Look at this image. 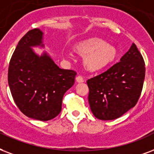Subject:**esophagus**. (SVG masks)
<instances>
[{"label": "esophagus", "instance_id": "obj_1", "mask_svg": "<svg viewBox=\"0 0 154 154\" xmlns=\"http://www.w3.org/2000/svg\"><path fill=\"white\" fill-rule=\"evenodd\" d=\"M75 80L77 83H83V82H84V79H83V78L80 75L77 76V77L75 78Z\"/></svg>", "mask_w": 154, "mask_h": 154}]
</instances>
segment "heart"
Wrapping results in <instances>:
<instances>
[{"label":"heart","mask_w":154,"mask_h":154,"mask_svg":"<svg viewBox=\"0 0 154 154\" xmlns=\"http://www.w3.org/2000/svg\"><path fill=\"white\" fill-rule=\"evenodd\" d=\"M75 50L83 56V65L90 71H100L108 67L114 63L118 54L115 46L99 38L79 42L75 46Z\"/></svg>","instance_id":"heart-1"}]
</instances>
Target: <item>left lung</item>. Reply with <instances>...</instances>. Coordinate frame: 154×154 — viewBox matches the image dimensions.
I'll return each mask as SVG.
<instances>
[{
    "instance_id": "left-lung-1",
    "label": "left lung",
    "mask_w": 154,
    "mask_h": 154,
    "mask_svg": "<svg viewBox=\"0 0 154 154\" xmlns=\"http://www.w3.org/2000/svg\"><path fill=\"white\" fill-rule=\"evenodd\" d=\"M145 75V62L133 43L120 62L87 81L91 110L102 120L120 117L137 103Z\"/></svg>"
}]
</instances>
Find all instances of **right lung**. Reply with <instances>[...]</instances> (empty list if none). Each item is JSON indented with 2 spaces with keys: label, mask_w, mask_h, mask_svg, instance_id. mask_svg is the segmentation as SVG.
Masks as SVG:
<instances>
[{
  "label": "right lung",
  "mask_w": 154,
  "mask_h": 154,
  "mask_svg": "<svg viewBox=\"0 0 154 154\" xmlns=\"http://www.w3.org/2000/svg\"><path fill=\"white\" fill-rule=\"evenodd\" d=\"M39 29L27 32L19 41L10 62L8 82L14 102L24 115L46 121L60 113L63 97L75 83V71L59 68L46 52L37 54L33 47H44Z\"/></svg>",
  "instance_id": "add662e5"
}]
</instances>
